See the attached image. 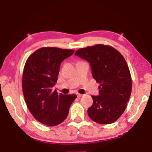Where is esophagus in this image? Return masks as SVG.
I'll return each instance as SVG.
<instances>
[{"instance_id": "esophagus-1", "label": "esophagus", "mask_w": 152, "mask_h": 152, "mask_svg": "<svg viewBox=\"0 0 152 152\" xmlns=\"http://www.w3.org/2000/svg\"><path fill=\"white\" fill-rule=\"evenodd\" d=\"M82 96H83V94H79V93H77V96H78V98H80V97H82Z\"/></svg>"}]
</instances>
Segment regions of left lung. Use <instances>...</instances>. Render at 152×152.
<instances>
[{
    "label": "left lung",
    "instance_id": "left-lung-1",
    "mask_svg": "<svg viewBox=\"0 0 152 152\" xmlns=\"http://www.w3.org/2000/svg\"><path fill=\"white\" fill-rule=\"evenodd\" d=\"M75 55L90 64L92 76L100 84L99 95L91 96L93 103L88 109L89 117L103 125L116 121L125 111L132 89L125 58L116 49L102 44L79 49Z\"/></svg>",
    "mask_w": 152,
    "mask_h": 152
}]
</instances>
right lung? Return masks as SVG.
<instances>
[{
  "label": "right lung",
  "mask_w": 152,
  "mask_h": 152,
  "mask_svg": "<svg viewBox=\"0 0 152 152\" xmlns=\"http://www.w3.org/2000/svg\"><path fill=\"white\" fill-rule=\"evenodd\" d=\"M74 50L45 47L36 50L25 64L22 88L29 111L35 119L47 126H56L68 116L77 96L58 94L52 88L58 80L61 61Z\"/></svg>",
  "instance_id": "right-lung-1"
}]
</instances>
